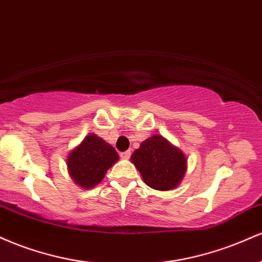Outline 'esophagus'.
Returning <instances> with one entry per match:
<instances>
[{"label": "esophagus", "mask_w": 262, "mask_h": 262, "mask_svg": "<svg viewBox=\"0 0 262 262\" xmlns=\"http://www.w3.org/2000/svg\"><path fill=\"white\" fill-rule=\"evenodd\" d=\"M130 154L132 152L129 151V150H127V151H122L119 155H121V158L123 159V160H128V159L130 158Z\"/></svg>", "instance_id": "obj_1"}]
</instances>
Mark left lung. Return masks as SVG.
I'll return each mask as SVG.
<instances>
[{
	"label": "left lung",
	"instance_id": "obj_1",
	"mask_svg": "<svg viewBox=\"0 0 262 262\" xmlns=\"http://www.w3.org/2000/svg\"><path fill=\"white\" fill-rule=\"evenodd\" d=\"M132 162L149 187L169 191L181 182L187 160L179 149L160 135H154L141 143L132 155Z\"/></svg>",
	"mask_w": 262,
	"mask_h": 262
}]
</instances>
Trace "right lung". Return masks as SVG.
Here are the masks:
<instances>
[{
	"label": "right lung",
	"mask_w": 262,
	"mask_h": 262,
	"mask_svg": "<svg viewBox=\"0 0 262 262\" xmlns=\"http://www.w3.org/2000/svg\"><path fill=\"white\" fill-rule=\"evenodd\" d=\"M118 159L112 145L97 135L90 134L68 156L69 172L81 187L92 188L103 180L107 170Z\"/></svg>",
	"instance_id": "right-lung-1"
}]
</instances>
